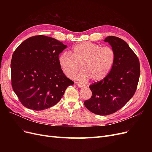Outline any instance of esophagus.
<instances>
[{
  "mask_svg": "<svg viewBox=\"0 0 152 152\" xmlns=\"http://www.w3.org/2000/svg\"><path fill=\"white\" fill-rule=\"evenodd\" d=\"M75 83L78 85V86H79V87H84V84L83 83H82V82H76Z\"/></svg>",
  "mask_w": 152,
  "mask_h": 152,
  "instance_id": "esophagus-1",
  "label": "esophagus"
}]
</instances>
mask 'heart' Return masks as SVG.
I'll use <instances>...</instances> for the list:
<instances>
[{"mask_svg":"<svg viewBox=\"0 0 152 152\" xmlns=\"http://www.w3.org/2000/svg\"><path fill=\"white\" fill-rule=\"evenodd\" d=\"M71 55L63 53L58 57L59 66L63 73L73 79L94 82L107 77L115 62V53L109 47L90 42H80L73 46ZM83 70L73 75L80 67Z\"/></svg>","mask_w":152,"mask_h":152,"instance_id":"heart-1","label":"heart"}]
</instances>
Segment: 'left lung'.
<instances>
[{
  "mask_svg": "<svg viewBox=\"0 0 152 152\" xmlns=\"http://www.w3.org/2000/svg\"><path fill=\"white\" fill-rule=\"evenodd\" d=\"M104 41L115 53V62L107 77L89 86L92 96L84 102L89 111L99 115L122 108L134 94L140 75L138 58L126 42L114 36Z\"/></svg>",
  "mask_w": 152,
  "mask_h": 152,
  "instance_id": "8db88e82",
  "label": "left lung"
}]
</instances>
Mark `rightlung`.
Returning a JSON list of instances; mask_svg holds the SVG:
<instances>
[{
    "instance_id": "add662e5",
    "label": "right lung",
    "mask_w": 152,
    "mask_h": 152,
    "mask_svg": "<svg viewBox=\"0 0 152 152\" xmlns=\"http://www.w3.org/2000/svg\"><path fill=\"white\" fill-rule=\"evenodd\" d=\"M67 45L50 37L37 35L23 41L11 62L14 92L24 107L43 110L57 104L74 82L59 66V54Z\"/></svg>"
}]
</instances>
